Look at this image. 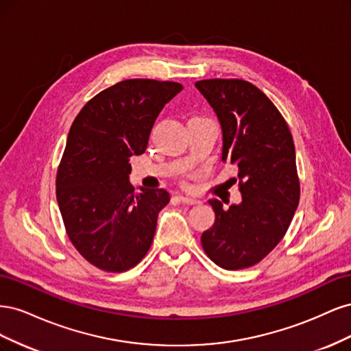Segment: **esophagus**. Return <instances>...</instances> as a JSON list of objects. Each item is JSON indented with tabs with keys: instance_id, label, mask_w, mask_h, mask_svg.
Here are the masks:
<instances>
[{
	"instance_id": "obj_1",
	"label": "esophagus",
	"mask_w": 351,
	"mask_h": 351,
	"mask_svg": "<svg viewBox=\"0 0 351 351\" xmlns=\"http://www.w3.org/2000/svg\"><path fill=\"white\" fill-rule=\"evenodd\" d=\"M178 199H180V202H183V204H186V205H197L199 204V200L195 199V197H189V196H182V195H180Z\"/></svg>"
}]
</instances>
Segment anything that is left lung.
I'll return each mask as SVG.
<instances>
[{"mask_svg": "<svg viewBox=\"0 0 351 351\" xmlns=\"http://www.w3.org/2000/svg\"><path fill=\"white\" fill-rule=\"evenodd\" d=\"M195 86L218 115L222 161L237 165L243 197L228 209L209 200L215 222L202 234V247L221 268H250L282 240L299 206L293 136L278 108L250 82L208 79Z\"/></svg>", "mask_w": 351, "mask_h": 351, "instance_id": "left-lung-1", "label": "left lung"}]
</instances>
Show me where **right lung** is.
Here are the masks:
<instances>
[{
  "mask_svg": "<svg viewBox=\"0 0 351 351\" xmlns=\"http://www.w3.org/2000/svg\"><path fill=\"white\" fill-rule=\"evenodd\" d=\"M182 90L177 82L123 80L95 95L74 119L56 192L71 244L93 267L124 272L149 250L169 195L134 193L130 158L146 151L158 114Z\"/></svg>",
  "mask_w": 351,
  "mask_h": 351,
  "instance_id": "obj_1",
  "label": "right lung"
}]
</instances>
